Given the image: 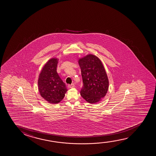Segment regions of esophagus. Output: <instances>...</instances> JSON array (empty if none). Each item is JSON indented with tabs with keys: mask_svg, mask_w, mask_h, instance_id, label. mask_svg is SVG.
<instances>
[{
	"mask_svg": "<svg viewBox=\"0 0 156 156\" xmlns=\"http://www.w3.org/2000/svg\"><path fill=\"white\" fill-rule=\"evenodd\" d=\"M74 87H75V84L74 83H73L71 85H68V87L70 88H73Z\"/></svg>",
	"mask_w": 156,
	"mask_h": 156,
	"instance_id": "34e87169",
	"label": "esophagus"
}]
</instances>
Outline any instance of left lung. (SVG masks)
Returning <instances> with one entry per match:
<instances>
[{"mask_svg":"<svg viewBox=\"0 0 156 156\" xmlns=\"http://www.w3.org/2000/svg\"><path fill=\"white\" fill-rule=\"evenodd\" d=\"M78 62L83 82L80 95L90 104L100 102L106 95L109 85L102 62L98 56L91 54L79 58Z\"/></svg>","mask_w":156,"mask_h":156,"instance_id":"obj_1","label":"left lung"}]
</instances>
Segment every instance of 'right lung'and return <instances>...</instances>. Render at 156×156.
<instances>
[{
    "instance_id": "1",
    "label": "right lung",
    "mask_w": 156,
    "mask_h": 156,
    "mask_svg": "<svg viewBox=\"0 0 156 156\" xmlns=\"http://www.w3.org/2000/svg\"><path fill=\"white\" fill-rule=\"evenodd\" d=\"M57 58L47 61L39 73L38 88L41 97L50 104H58L63 99L68 91L66 84L56 72Z\"/></svg>"
}]
</instances>
